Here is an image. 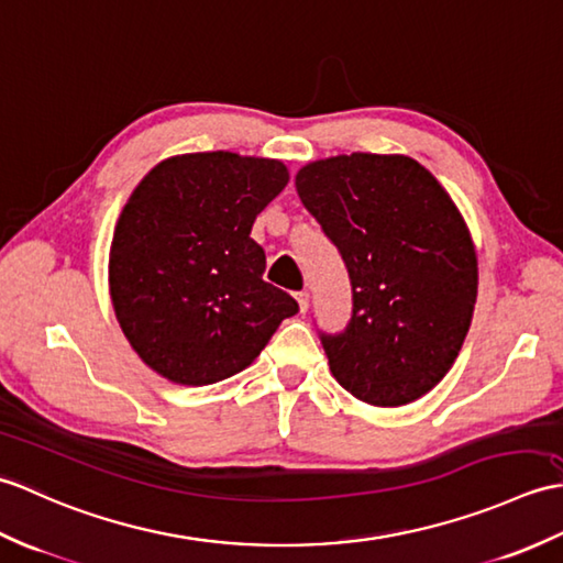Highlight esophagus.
I'll return each mask as SVG.
<instances>
[{
	"label": "esophagus",
	"mask_w": 563,
	"mask_h": 563,
	"mask_svg": "<svg viewBox=\"0 0 563 563\" xmlns=\"http://www.w3.org/2000/svg\"><path fill=\"white\" fill-rule=\"evenodd\" d=\"M296 301H298V308H301V313H306V310H308V301H310L308 291H306V289H303V291H296Z\"/></svg>",
	"instance_id": "1"
}]
</instances>
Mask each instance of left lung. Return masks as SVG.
I'll return each instance as SVG.
<instances>
[{"label": "left lung", "mask_w": 563, "mask_h": 563, "mask_svg": "<svg viewBox=\"0 0 563 563\" xmlns=\"http://www.w3.org/2000/svg\"><path fill=\"white\" fill-rule=\"evenodd\" d=\"M296 190L352 284L346 328L318 332L332 376L368 405L415 402L455 364L477 301V255L457 207L407 156L316 161Z\"/></svg>", "instance_id": "obj_1"}]
</instances>
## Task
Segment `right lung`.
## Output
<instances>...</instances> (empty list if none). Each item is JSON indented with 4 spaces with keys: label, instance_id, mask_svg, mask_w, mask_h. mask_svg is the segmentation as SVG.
<instances>
[{
    "label": "right lung",
    "instance_id": "1",
    "mask_svg": "<svg viewBox=\"0 0 563 563\" xmlns=\"http://www.w3.org/2000/svg\"><path fill=\"white\" fill-rule=\"evenodd\" d=\"M289 170L231 152L185 154L136 185L110 245V296L132 349L161 376L211 385L260 356L294 296L262 279L250 239Z\"/></svg>",
    "mask_w": 563,
    "mask_h": 563
}]
</instances>
